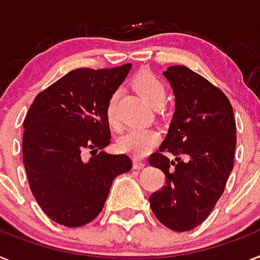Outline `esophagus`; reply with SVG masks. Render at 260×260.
Segmentation results:
<instances>
[{"instance_id":"1","label":"esophagus","mask_w":260,"mask_h":260,"mask_svg":"<svg viewBox=\"0 0 260 260\" xmlns=\"http://www.w3.org/2000/svg\"><path fill=\"white\" fill-rule=\"evenodd\" d=\"M133 164H134L135 170H142V168L146 166V161L142 160V159H137V157H135L134 160H133Z\"/></svg>"}]
</instances>
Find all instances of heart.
I'll list each match as a JSON object with an SVG mask.
<instances>
[{"mask_svg": "<svg viewBox=\"0 0 260 260\" xmlns=\"http://www.w3.org/2000/svg\"><path fill=\"white\" fill-rule=\"evenodd\" d=\"M134 89L141 94L143 99L152 106H161L167 97V88L161 79L150 72V71H141L133 77L132 81ZM117 94H112L106 103L105 114L109 125L112 127H118L119 121L117 110ZM160 141V134L157 130L151 127H132L126 130L117 141V147L119 151L127 152L134 156H145Z\"/></svg>", "mask_w": 260, "mask_h": 260, "instance_id": "obj_1", "label": "heart"}]
</instances>
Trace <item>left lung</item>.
I'll return each instance as SVG.
<instances>
[{"instance_id": "obj_1", "label": "left lung", "mask_w": 260, "mask_h": 260, "mask_svg": "<svg viewBox=\"0 0 260 260\" xmlns=\"http://www.w3.org/2000/svg\"><path fill=\"white\" fill-rule=\"evenodd\" d=\"M164 76L176 110L159 151L148 157L167 180L150 196V205L168 229L188 232L208 218L225 190L234 167L236 118L225 93L188 67H170Z\"/></svg>"}]
</instances>
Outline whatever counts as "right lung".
Returning <instances> with one entry per match:
<instances>
[{"label":"right lung","instance_id":"add662e5","mask_svg":"<svg viewBox=\"0 0 260 260\" xmlns=\"http://www.w3.org/2000/svg\"><path fill=\"white\" fill-rule=\"evenodd\" d=\"M130 68L73 70L38 93L28 109L23 164L37 203L55 222L79 228L93 221L114 177L132 170L130 156L104 151L112 142L106 103Z\"/></svg>","mask_w":260,"mask_h":260}]
</instances>
